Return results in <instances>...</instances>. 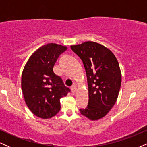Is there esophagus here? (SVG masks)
Wrapping results in <instances>:
<instances>
[{"label": "esophagus", "instance_id": "obj_1", "mask_svg": "<svg viewBox=\"0 0 147 147\" xmlns=\"http://www.w3.org/2000/svg\"><path fill=\"white\" fill-rule=\"evenodd\" d=\"M71 89H72V92H73V93H75V92H77V87H76V86H72L71 87Z\"/></svg>", "mask_w": 147, "mask_h": 147}]
</instances>
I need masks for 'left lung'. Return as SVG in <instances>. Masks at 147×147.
Listing matches in <instances>:
<instances>
[{"label": "left lung", "instance_id": "left-lung-1", "mask_svg": "<svg viewBox=\"0 0 147 147\" xmlns=\"http://www.w3.org/2000/svg\"><path fill=\"white\" fill-rule=\"evenodd\" d=\"M83 61L88 86V103L81 114L91 120L104 117L117 101L122 82L119 63L112 52L92 41L71 45Z\"/></svg>", "mask_w": 147, "mask_h": 147}]
</instances>
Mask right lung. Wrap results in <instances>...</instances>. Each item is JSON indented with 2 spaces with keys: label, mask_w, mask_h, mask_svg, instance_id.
I'll return each mask as SVG.
<instances>
[{
  "label": "right lung",
  "mask_w": 147,
  "mask_h": 147,
  "mask_svg": "<svg viewBox=\"0 0 147 147\" xmlns=\"http://www.w3.org/2000/svg\"><path fill=\"white\" fill-rule=\"evenodd\" d=\"M66 49L56 43L44 45L34 52L25 64L22 91L27 106L37 117L48 119L56 115L61 109L60 99L70 92L53 71L57 59Z\"/></svg>",
  "instance_id": "add662e5"
}]
</instances>
